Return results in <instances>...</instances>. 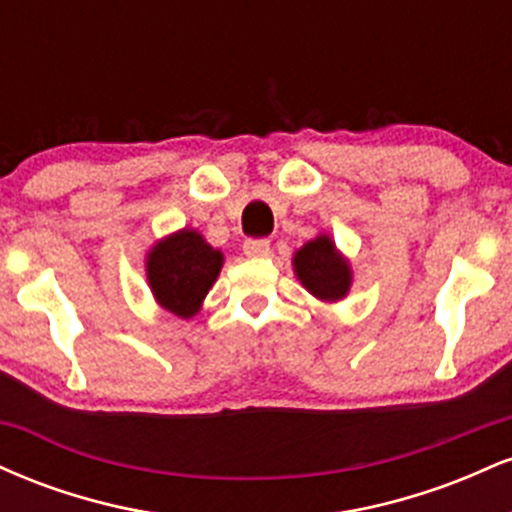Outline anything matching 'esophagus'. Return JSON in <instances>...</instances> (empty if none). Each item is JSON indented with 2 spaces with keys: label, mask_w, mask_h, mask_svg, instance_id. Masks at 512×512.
I'll return each mask as SVG.
<instances>
[{
  "label": "esophagus",
  "mask_w": 512,
  "mask_h": 512,
  "mask_svg": "<svg viewBox=\"0 0 512 512\" xmlns=\"http://www.w3.org/2000/svg\"><path fill=\"white\" fill-rule=\"evenodd\" d=\"M243 250L248 257H262L269 252V240L267 238H248L243 243Z\"/></svg>",
  "instance_id": "esophagus-1"
}]
</instances>
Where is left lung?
<instances>
[{
    "instance_id": "obj_1",
    "label": "left lung",
    "mask_w": 512,
    "mask_h": 512,
    "mask_svg": "<svg viewBox=\"0 0 512 512\" xmlns=\"http://www.w3.org/2000/svg\"><path fill=\"white\" fill-rule=\"evenodd\" d=\"M293 267L305 289L320 301H339L349 291L351 272L327 236L305 243L293 257Z\"/></svg>"
}]
</instances>
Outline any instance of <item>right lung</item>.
Returning a JSON list of instances; mask_svg holds the SVG:
<instances>
[{"label":"right lung","mask_w":512,"mask_h":512,"mask_svg":"<svg viewBox=\"0 0 512 512\" xmlns=\"http://www.w3.org/2000/svg\"><path fill=\"white\" fill-rule=\"evenodd\" d=\"M221 264V252L204 243L197 231H180L151 250L146 272L156 301L178 317H190L219 276Z\"/></svg>","instance_id":"add662e5"}]
</instances>
